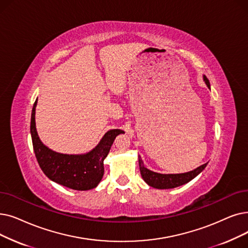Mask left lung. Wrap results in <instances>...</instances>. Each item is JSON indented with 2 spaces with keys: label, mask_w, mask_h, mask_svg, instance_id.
Segmentation results:
<instances>
[{
  "label": "left lung",
  "mask_w": 248,
  "mask_h": 248,
  "mask_svg": "<svg viewBox=\"0 0 248 248\" xmlns=\"http://www.w3.org/2000/svg\"><path fill=\"white\" fill-rule=\"evenodd\" d=\"M203 81L206 82L207 86L209 88L210 87V82L207 79L206 76H203ZM208 163L203 164L197 169L186 172V173H181V174H160L156 173V172L151 171L147 169L144 164L141 157L139 156V166H140V171H141V175L143 179L147 182V184L155 188H160V189H166V188H174L177 186H180L182 185L187 184L188 181L195 178L197 175H199L201 172L206 168Z\"/></svg>",
  "instance_id": "left-lung-1"
}]
</instances>
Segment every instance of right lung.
I'll return each mask as SVG.
<instances>
[{"label":"right lung","instance_id":"obj_1","mask_svg":"<svg viewBox=\"0 0 248 248\" xmlns=\"http://www.w3.org/2000/svg\"><path fill=\"white\" fill-rule=\"evenodd\" d=\"M34 102L31 113L30 133L37 162L44 173L52 181L76 190H88L98 186L103 173V160L108 155L110 147L122 130H110L100 143L89 153L84 155H67L57 153L41 143L35 127Z\"/></svg>","mask_w":248,"mask_h":248}]
</instances>
